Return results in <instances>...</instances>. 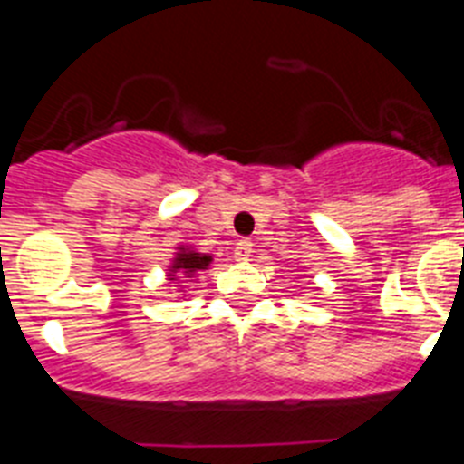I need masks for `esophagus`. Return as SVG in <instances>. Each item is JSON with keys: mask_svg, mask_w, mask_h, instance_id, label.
<instances>
[{"mask_svg": "<svg viewBox=\"0 0 464 464\" xmlns=\"http://www.w3.org/2000/svg\"><path fill=\"white\" fill-rule=\"evenodd\" d=\"M251 253H253V244L248 239H241L239 244H237V248H235L237 260H248V257H251Z\"/></svg>", "mask_w": 464, "mask_h": 464, "instance_id": "obj_1", "label": "esophagus"}]
</instances>
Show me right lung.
Instances as JSON below:
<instances>
[{
    "label": "right lung",
    "instance_id": "1",
    "mask_svg": "<svg viewBox=\"0 0 464 464\" xmlns=\"http://www.w3.org/2000/svg\"><path fill=\"white\" fill-rule=\"evenodd\" d=\"M213 257L207 256V253H197L192 251V248H186V246H181L179 248V253L174 256V260H171V267H169V281H179V278H192L197 272H202V269H207L208 265H211Z\"/></svg>",
    "mask_w": 464,
    "mask_h": 464
}]
</instances>
